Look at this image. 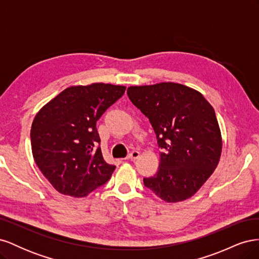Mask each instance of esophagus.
<instances>
[{"label":"esophagus","instance_id":"obj_1","mask_svg":"<svg viewBox=\"0 0 259 259\" xmlns=\"http://www.w3.org/2000/svg\"><path fill=\"white\" fill-rule=\"evenodd\" d=\"M139 156V152L138 151H133V152H131L127 156H126V160H136L137 158Z\"/></svg>","mask_w":259,"mask_h":259}]
</instances>
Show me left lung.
I'll list each match as a JSON object with an SVG mask.
<instances>
[{"label": "left lung", "mask_w": 259, "mask_h": 259, "mask_svg": "<svg viewBox=\"0 0 259 259\" xmlns=\"http://www.w3.org/2000/svg\"><path fill=\"white\" fill-rule=\"evenodd\" d=\"M131 101L150 121L160 153L155 175L145 186L163 201L191 198L218 165L223 140L213 107L186 85L163 82L130 86Z\"/></svg>", "instance_id": "8db88e82"}]
</instances>
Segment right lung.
<instances>
[{
	"label": "right lung",
	"mask_w": 259,
	"mask_h": 259,
	"mask_svg": "<svg viewBox=\"0 0 259 259\" xmlns=\"http://www.w3.org/2000/svg\"><path fill=\"white\" fill-rule=\"evenodd\" d=\"M125 89L70 86L36 113L30 133L33 159L58 192L83 198L110 179L115 166L103 158L96 122Z\"/></svg>",
	"instance_id": "obj_1"
}]
</instances>
